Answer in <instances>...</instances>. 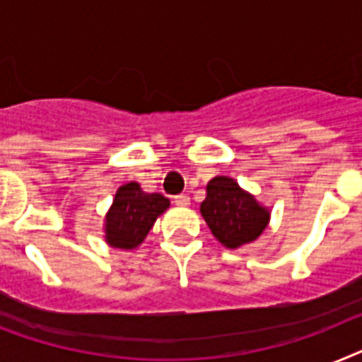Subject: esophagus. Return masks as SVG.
<instances>
[{
	"label": "esophagus",
	"instance_id": "34e87169",
	"mask_svg": "<svg viewBox=\"0 0 362 362\" xmlns=\"http://www.w3.org/2000/svg\"><path fill=\"white\" fill-rule=\"evenodd\" d=\"M174 203L179 205V207H187V205H190V198H188L187 194H177L174 198Z\"/></svg>",
	"mask_w": 362,
	"mask_h": 362
}]
</instances>
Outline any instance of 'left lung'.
Listing matches in <instances>:
<instances>
[{"instance_id":"1","label":"left lung","mask_w":362,"mask_h":362,"mask_svg":"<svg viewBox=\"0 0 362 362\" xmlns=\"http://www.w3.org/2000/svg\"><path fill=\"white\" fill-rule=\"evenodd\" d=\"M205 222L223 246L238 247L255 240L268 223V211L244 192L235 179L218 175L207 185V198L202 202Z\"/></svg>"}]
</instances>
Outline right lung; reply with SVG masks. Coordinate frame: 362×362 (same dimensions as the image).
I'll use <instances>...</instances> for the list:
<instances>
[{"label":"right lung","instance_id":"right-lung-1","mask_svg":"<svg viewBox=\"0 0 362 362\" xmlns=\"http://www.w3.org/2000/svg\"><path fill=\"white\" fill-rule=\"evenodd\" d=\"M170 205L163 194H146L139 183H127L118 188L115 203L105 220L107 242L112 247L133 250L144 240L155 220Z\"/></svg>","mask_w":362,"mask_h":362}]
</instances>
